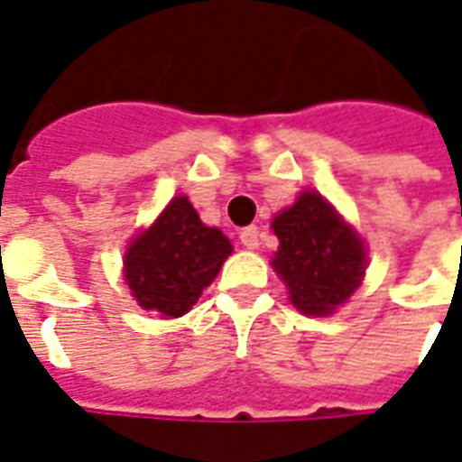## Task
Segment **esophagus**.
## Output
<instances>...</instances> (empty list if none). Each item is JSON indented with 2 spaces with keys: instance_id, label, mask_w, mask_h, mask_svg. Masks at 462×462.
Here are the masks:
<instances>
[{
  "instance_id": "obj_1",
  "label": "esophagus",
  "mask_w": 462,
  "mask_h": 462,
  "mask_svg": "<svg viewBox=\"0 0 462 462\" xmlns=\"http://www.w3.org/2000/svg\"><path fill=\"white\" fill-rule=\"evenodd\" d=\"M241 244L245 245V248H258V244H261V231H258V226H245L241 228Z\"/></svg>"
}]
</instances>
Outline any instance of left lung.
I'll use <instances>...</instances> for the list:
<instances>
[{
	"label": "left lung",
	"mask_w": 462,
	"mask_h": 462,
	"mask_svg": "<svg viewBox=\"0 0 462 462\" xmlns=\"http://www.w3.org/2000/svg\"><path fill=\"white\" fill-rule=\"evenodd\" d=\"M271 226L281 241L271 261L273 271L302 315H332L362 285L365 241L322 194L302 191Z\"/></svg>",
	"instance_id": "8db88e82"
}]
</instances>
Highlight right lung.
Masks as SVG:
<instances>
[{
	"label": "right lung",
	"instance_id": "1",
	"mask_svg": "<svg viewBox=\"0 0 462 462\" xmlns=\"http://www.w3.org/2000/svg\"><path fill=\"white\" fill-rule=\"evenodd\" d=\"M234 245L218 228L201 224L187 197H174L152 226L133 238L123 271L137 305L181 318L211 285Z\"/></svg>",
	"mask_w": 462,
	"mask_h": 462
}]
</instances>
